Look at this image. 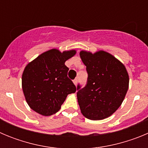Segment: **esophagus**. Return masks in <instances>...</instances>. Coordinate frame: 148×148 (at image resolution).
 I'll use <instances>...</instances> for the list:
<instances>
[{
  "mask_svg": "<svg viewBox=\"0 0 148 148\" xmlns=\"http://www.w3.org/2000/svg\"><path fill=\"white\" fill-rule=\"evenodd\" d=\"M73 83H74V84L76 86L77 84H78V78H75V79H74V80H73Z\"/></svg>",
  "mask_w": 148,
  "mask_h": 148,
  "instance_id": "1",
  "label": "esophagus"
}]
</instances>
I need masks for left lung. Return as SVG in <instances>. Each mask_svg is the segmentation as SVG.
<instances>
[{
	"instance_id": "1",
	"label": "left lung",
	"mask_w": 148,
	"mask_h": 148,
	"mask_svg": "<svg viewBox=\"0 0 148 148\" xmlns=\"http://www.w3.org/2000/svg\"><path fill=\"white\" fill-rule=\"evenodd\" d=\"M88 77L85 87L77 86V98L82 113L90 120H101L121 106L129 86L126 68L114 56L104 51L92 53L81 51Z\"/></svg>"
}]
</instances>
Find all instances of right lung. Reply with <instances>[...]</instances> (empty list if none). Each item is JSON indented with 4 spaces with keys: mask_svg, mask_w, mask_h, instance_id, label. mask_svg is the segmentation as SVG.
Wrapping results in <instances>:
<instances>
[{
    "mask_svg": "<svg viewBox=\"0 0 148 148\" xmlns=\"http://www.w3.org/2000/svg\"><path fill=\"white\" fill-rule=\"evenodd\" d=\"M76 53L50 49L29 63L22 75V89L30 108L43 116L58 112L68 94L76 87L67 76L65 61Z\"/></svg>",
    "mask_w": 148,
    "mask_h": 148,
    "instance_id": "obj_1",
    "label": "right lung"
}]
</instances>
